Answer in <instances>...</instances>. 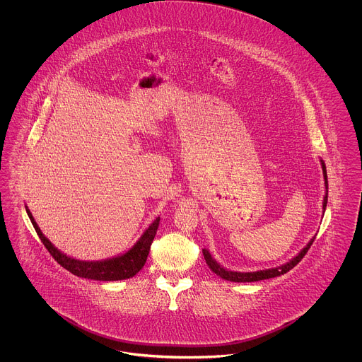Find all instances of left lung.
Wrapping results in <instances>:
<instances>
[{"label": "left lung", "mask_w": 362, "mask_h": 362, "mask_svg": "<svg viewBox=\"0 0 362 362\" xmlns=\"http://www.w3.org/2000/svg\"><path fill=\"white\" fill-rule=\"evenodd\" d=\"M322 167H323V175H325V185H326V197L323 201V209L326 210L327 206L328 198V182H327V171H326V165L322 161ZM315 240V238L308 243V245L296 257L293 258L291 262H288L286 264L276 267V269H269V270H262V272H254V273H238V272H229L224 269L223 266H220L214 259L211 258V255L209 254L207 250H202L204 257L206 260L207 266L211 269L213 273H216L217 276L224 278L226 281H232V282H255V281H260V279H269V278H274V276H282L285 273H288L289 270H292L296 264H298V262L305 257V254L308 252V250L312 245V243Z\"/></svg>", "instance_id": "8db88e82"}]
</instances>
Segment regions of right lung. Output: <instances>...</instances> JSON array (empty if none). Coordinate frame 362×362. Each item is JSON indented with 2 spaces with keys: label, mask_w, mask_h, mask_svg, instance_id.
<instances>
[{
  "label": "right lung",
  "mask_w": 362,
  "mask_h": 362,
  "mask_svg": "<svg viewBox=\"0 0 362 362\" xmlns=\"http://www.w3.org/2000/svg\"><path fill=\"white\" fill-rule=\"evenodd\" d=\"M27 213L31 223L34 225L39 239L45 244V247L47 248L52 258L71 274L81 276V278H88V279H96V281H121V279H127L136 276L144 267L148 259L151 245L153 243L158 223H160V217H157L153 224H151V226L144 232L141 239L133 245V248L121 257L107 259L102 262H84V260L69 258L65 254H62L59 250H57L52 243L43 236V233L35 223L34 217L28 209H27Z\"/></svg>",
  "instance_id": "add662e5"
}]
</instances>
